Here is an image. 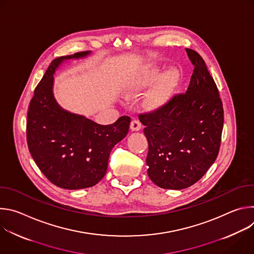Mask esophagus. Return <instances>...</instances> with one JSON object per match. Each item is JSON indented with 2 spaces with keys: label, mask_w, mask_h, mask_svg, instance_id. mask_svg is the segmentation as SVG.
Returning a JSON list of instances; mask_svg holds the SVG:
<instances>
[{
  "label": "esophagus",
  "mask_w": 254,
  "mask_h": 254,
  "mask_svg": "<svg viewBox=\"0 0 254 254\" xmlns=\"http://www.w3.org/2000/svg\"><path fill=\"white\" fill-rule=\"evenodd\" d=\"M141 123L138 120H132L130 123V129L131 130H139L141 128Z\"/></svg>",
  "instance_id": "obj_1"
}]
</instances>
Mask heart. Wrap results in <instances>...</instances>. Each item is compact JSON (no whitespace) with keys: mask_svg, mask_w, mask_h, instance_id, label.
<instances>
[{"mask_svg":"<svg viewBox=\"0 0 254 254\" xmlns=\"http://www.w3.org/2000/svg\"><path fill=\"white\" fill-rule=\"evenodd\" d=\"M176 82H177V75L175 73H169L163 79V81L157 88L156 92L153 94L152 99L155 102H159V101L163 100L168 95V93L173 88V86L176 84Z\"/></svg>","mask_w":254,"mask_h":254,"instance_id":"b5f03b06","label":"heart"}]
</instances>
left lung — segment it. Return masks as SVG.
<instances>
[{"instance_id": "8db88e82", "label": "left lung", "mask_w": 254, "mask_h": 254, "mask_svg": "<svg viewBox=\"0 0 254 254\" xmlns=\"http://www.w3.org/2000/svg\"><path fill=\"white\" fill-rule=\"evenodd\" d=\"M194 65L189 87L156 110L139 114L149 142L148 175L164 189H185L218 156L224 123L222 100L205 61L186 49Z\"/></svg>"}]
</instances>
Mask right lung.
<instances>
[{
  "label": "right lung",
  "mask_w": 254,
  "mask_h": 254,
  "mask_svg": "<svg viewBox=\"0 0 254 254\" xmlns=\"http://www.w3.org/2000/svg\"><path fill=\"white\" fill-rule=\"evenodd\" d=\"M88 53L54 59L36 86L27 114V143L33 160L51 183L69 190L99 182L113 148L127 135L130 124V118L124 116L112 125L101 126L67 113L56 103L52 93L55 69L66 59Z\"/></svg>",
  "instance_id": "right-lung-1"
}]
</instances>
